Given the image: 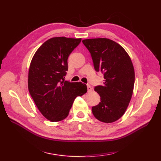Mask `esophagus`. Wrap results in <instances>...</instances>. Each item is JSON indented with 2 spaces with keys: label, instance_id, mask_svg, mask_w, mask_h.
<instances>
[{
  "label": "esophagus",
  "instance_id": "obj_1",
  "mask_svg": "<svg viewBox=\"0 0 161 161\" xmlns=\"http://www.w3.org/2000/svg\"><path fill=\"white\" fill-rule=\"evenodd\" d=\"M87 89H88V92H91L92 91V88L91 86H90V85H87Z\"/></svg>",
  "mask_w": 161,
  "mask_h": 161
}]
</instances>
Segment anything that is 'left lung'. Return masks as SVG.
Masks as SVG:
<instances>
[{
	"mask_svg": "<svg viewBox=\"0 0 161 161\" xmlns=\"http://www.w3.org/2000/svg\"><path fill=\"white\" fill-rule=\"evenodd\" d=\"M89 51L96 72L104 75L102 86L95 87L101 102L92 107L98 120L114 122L124 115L131 99L135 72L131 58L123 47L111 39L82 41Z\"/></svg>",
	"mask_w": 161,
	"mask_h": 161,
	"instance_id": "8db88e82",
	"label": "left lung"
}]
</instances>
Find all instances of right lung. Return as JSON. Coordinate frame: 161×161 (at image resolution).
I'll return each instance as SVG.
<instances>
[{
    "instance_id": "obj_1",
    "label": "right lung",
    "mask_w": 161,
    "mask_h": 161,
    "mask_svg": "<svg viewBox=\"0 0 161 161\" xmlns=\"http://www.w3.org/2000/svg\"><path fill=\"white\" fill-rule=\"evenodd\" d=\"M81 39L53 37L36 50L30 63L28 90L42 114L51 122L66 118L75 99L87 92L86 84L65 81L68 58Z\"/></svg>"
}]
</instances>
